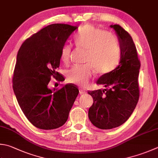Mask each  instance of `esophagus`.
Segmentation results:
<instances>
[{"instance_id": "esophagus-1", "label": "esophagus", "mask_w": 158, "mask_h": 158, "mask_svg": "<svg viewBox=\"0 0 158 158\" xmlns=\"http://www.w3.org/2000/svg\"><path fill=\"white\" fill-rule=\"evenodd\" d=\"M79 91H80V94H86V91L85 90V89H80Z\"/></svg>"}]
</instances>
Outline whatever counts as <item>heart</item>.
Returning <instances> with one entry per match:
<instances>
[{
	"mask_svg": "<svg viewBox=\"0 0 158 158\" xmlns=\"http://www.w3.org/2000/svg\"><path fill=\"white\" fill-rule=\"evenodd\" d=\"M77 47L87 51L84 66H75L67 72L68 82L78 86L89 84L94 70L101 75L109 73L118 66L121 57V48L115 35L91 25L80 29L75 37ZM71 53L69 44H64L60 50V60L69 64Z\"/></svg>",
	"mask_w": 158,
	"mask_h": 158,
	"instance_id": "obj_1",
	"label": "heart"
}]
</instances>
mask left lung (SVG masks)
Wrapping results in <instances>:
<instances>
[{"mask_svg": "<svg viewBox=\"0 0 158 158\" xmlns=\"http://www.w3.org/2000/svg\"><path fill=\"white\" fill-rule=\"evenodd\" d=\"M110 27L115 29L120 43V64L98 80L97 84L109 89L88 92L94 99L89 109V118L100 129H111L125 123L134 111L139 97L140 62L135 44L130 34L120 25Z\"/></svg>", "mask_w": 158, "mask_h": 158, "instance_id": "obj_1", "label": "left lung"}]
</instances>
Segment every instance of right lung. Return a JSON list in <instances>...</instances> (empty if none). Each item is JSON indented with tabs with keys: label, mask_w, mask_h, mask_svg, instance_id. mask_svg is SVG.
Returning a JSON list of instances; mask_svg holds the SVG:
<instances>
[{
	"label": "right lung",
	"mask_w": 158,
	"mask_h": 158,
	"mask_svg": "<svg viewBox=\"0 0 158 158\" xmlns=\"http://www.w3.org/2000/svg\"><path fill=\"white\" fill-rule=\"evenodd\" d=\"M77 29L67 24H52L27 38L18 52L13 76V89L27 120L40 129L51 130L66 123L79 93L76 85L48 88L52 78L64 77L56 71L60 50Z\"/></svg>",
	"instance_id": "1"
}]
</instances>
